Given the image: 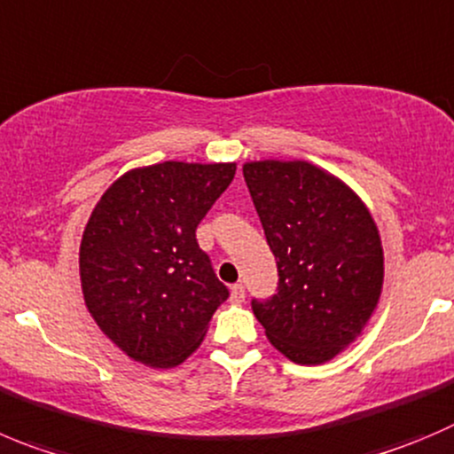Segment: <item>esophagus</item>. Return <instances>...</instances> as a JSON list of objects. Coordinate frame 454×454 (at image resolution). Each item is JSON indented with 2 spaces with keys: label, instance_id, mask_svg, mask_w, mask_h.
<instances>
[{
  "label": "esophagus",
  "instance_id": "esophagus-1",
  "mask_svg": "<svg viewBox=\"0 0 454 454\" xmlns=\"http://www.w3.org/2000/svg\"><path fill=\"white\" fill-rule=\"evenodd\" d=\"M231 298H232V302H237V304L244 302V298H247V289H244V285H232Z\"/></svg>",
  "mask_w": 454,
  "mask_h": 454
}]
</instances>
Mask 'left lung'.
<instances>
[{
	"instance_id": "obj_1",
	"label": "left lung",
	"mask_w": 454,
	"mask_h": 454,
	"mask_svg": "<svg viewBox=\"0 0 454 454\" xmlns=\"http://www.w3.org/2000/svg\"><path fill=\"white\" fill-rule=\"evenodd\" d=\"M278 289L253 298L255 317L286 358L317 365L349 345L383 286V248L363 201L336 176L304 160L244 165Z\"/></svg>"
}]
</instances>
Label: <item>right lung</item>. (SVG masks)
<instances>
[{
  "label": "right lung",
  "mask_w": 454,
  "mask_h": 454,
  "mask_svg": "<svg viewBox=\"0 0 454 454\" xmlns=\"http://www.w3.org/2000/svg\"><path fill=\"white\" fill-rule=\"evenodd\" d=\"M235 179V163H165L122 175L93 207L80 244L89 313L129 358L184 363L228 300L197 226Z\"/></svg>",
  "instance_id": "add662e5"
}]
</instances>
